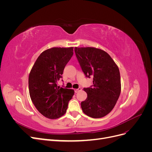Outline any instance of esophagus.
I'll return each mask as SVG.
<instances>
[{"instance_id":"1","label":"esophagus","mask_w":152,"mask_h":152,"mask_svg":"<svg viewBox=\"0 0 152 152\" xmlns=\"http://www.w3.org/2000/svg\"><path fill=\"white\" fill-rule=\"evenodd\" d=\"M82 90V89L80 88V87H79V88H78V89H75V93H78V92L79 91H80Z\"/></svg>"}]
</instances>
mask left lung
<instances>
[{
	"instance_id": "obj_1",
	"label": "left lung",
	"mask_w": 152,
	"mask_h": 152,
	"mask_svg": "<svg viewBox=\"0 0 152 152\" xmlns=\"http://www.w3.org/2000/svg\"><path fill=\"white\" fill-rule=\"evenodd\" d=\"M76 57L86 77L93 85L84 88L87 97L81 102L83 112L92 118L107 115L115 105L121 91L119 69L104 50L95 48H75Z\"/></svg>"
}]
</instances>
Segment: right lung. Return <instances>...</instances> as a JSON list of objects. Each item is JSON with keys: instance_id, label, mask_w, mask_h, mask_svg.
I'll use <instances>...</instances> for the list:
<instances>
[{"instance_id": "1", "label": "right lung", "mask_w": 152, "mask_h": 152, "mask_svg": "<svg viewBox=\"0 0 152 152\" xmlns=\"http://www.w3.org/2000/svg\"><path fill=\"white\" fill-rule=\"evenodd\" d=\"M73 48H53L37 59L28 77L30 98L38 111L50 119L61 117L66 112L74 90L58 86L64 68L73 54Z\"/></svg>"}]
</instances>
